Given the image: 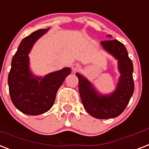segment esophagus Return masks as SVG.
I'll return each instance as SVG.
<instances>
[{"mask_svg":"<svg viewBox=\"0 0 149 149\" xmlns=\"http://www.w3.org/2000/svg\"><path fill=\"white\" fill-rule=\"evenodd\" d=\"M80 70V66L78 63H75L72 66V71L73 72H76Z\"/></svg>","mask_w":149,"mask_h":149,"instance_id":"34e87169","label":"esophagus"}]
</instances>
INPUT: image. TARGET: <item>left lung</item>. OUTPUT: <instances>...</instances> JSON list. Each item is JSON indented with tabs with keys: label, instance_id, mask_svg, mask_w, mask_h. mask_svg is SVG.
Segmentation results:
<instances>
[{
	"label": "left lung",
	"instance_id": "obj_1",
	"mask_svg": "<svg viewBox=\"0 0 149 149\" xmlns=\"http://www.w3.org/2000/svg\"><path fill=\"white\" fill-rule=\"evenodd\" d=\"M109 37H112L108 35ZM102 49L118 60L120 72L116 89L112 93H100L92 83L83 75L77 73L79 79V91L84 108L96 118H111L118 116L126 108L134 92L132 77L133 65L125 46L117 40L102 41Z\"/></svg>",
	"mask_w": 149,
	"mask_h": 149
}]
</instances>
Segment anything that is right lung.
Here are the masks:
<instances>
[{"label":"right lung","mask_w":149,"mask_h":149,"mask_svg":"<svg viewBox=\"0 0 149 149\" xmlns=\"http://www.w3.org/2000/svg\"><path fill=\"white\" fill-rule=\"evenodd\" d=\"M49 28L38 30L23 39L11 61L8 86L12 102L20 112L37 116L50 109L58 89L71 72L70 67L37 77L30 69L29 55L37 40Z\"/></svg>","instance_id":"right-lung-1"}]
</instances>
